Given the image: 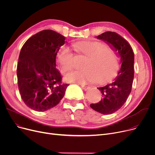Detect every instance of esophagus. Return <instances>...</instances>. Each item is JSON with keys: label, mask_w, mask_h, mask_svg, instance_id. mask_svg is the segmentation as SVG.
Here are the masks:
<instances>
[{"label": "esophagus", "mask_w": 155, "mask_h": 155, "mask_svg": "<svg viewBox=\"0 0 155 155\" xmlns=\"http://www.w3.org/2000/svg\"><path fill=\"white\" fill-rule=\"evenodd\" d=\"M80 86L82 87V88H83V89H84L85 91H86V90H87L88 88H89V87L88 86H87V85H85L84 84H80Z\"/></svg>", "instance_id": "34e87169"}]
</instances>
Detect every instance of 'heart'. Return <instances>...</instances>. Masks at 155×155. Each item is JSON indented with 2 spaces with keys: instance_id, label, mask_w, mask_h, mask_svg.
<instances>
[{
  "instance_id": "1",
  "label": "heart",
  "mask_w": 155,
  "mask_h": 155,
  "mask_svg": "<svg viewBox=\"0 0 155 155\" xmlns=\"http://www.w3.org/2000/svg\"><path fill=\"white\" fill-rule=\"evenodd\" d=\"M80 53L88 57L84 70L72 71L64 77L68 82L85 84L87 82H109L118 70L117 56L108 46L99 41H83L73 45ZM74 56L67 47H63L57 54V63L63 72L70 71L73 64Z\"/></svg>"
}]
</instances>
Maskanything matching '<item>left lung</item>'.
<instances>
[{"label": "left lung", "instance_id": "8db88e82", "mask_svg": "<svg viewBox=\"0 0 155 155\" xmlns=\"http://www.w3.org/2000/svg\"><path fill=\"white\" fill-rule=\"evenodd\" d=\"M97 38L110 45L117 53L120 68L111 84L97 88L102 94V99L98 103L91 104L90 106L101 114H111L123 106L131 92L134 54L131 45L116 32H105L97 36Z\"/></svg>", "mask_w": 155, "mask_h": 155}]
</instances>
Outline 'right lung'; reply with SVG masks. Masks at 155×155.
<instances>
[{
  "label": "right lung",
  "mask_w": 155,
  "mask_h": 155,
  "mask_svg": "<svg viewBox=\"0 0 155 155\" xmlns=\"http://www.w3.org/2000/svg\"><path fill=\"white\" fill-rule=\"evenodd\" d=\"M65 37L46 29L29 38L21 48L17 67L19 92L31 109L43 112L58 104L69 84L61 82L56 58Z\"/></svg>",
  "instance_id": "right-lung-1"
}]
</instances>
